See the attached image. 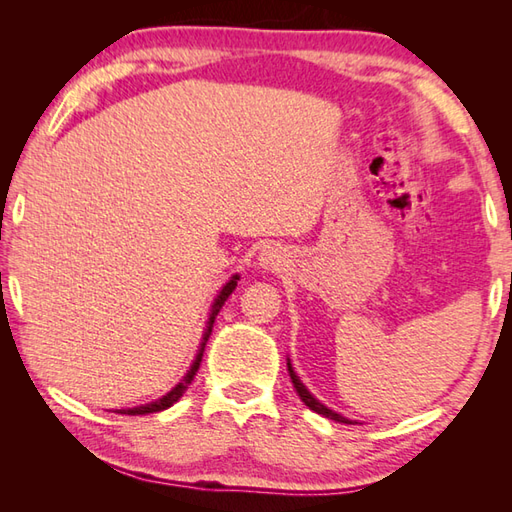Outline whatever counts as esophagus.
Segmentation results:
<instances>
[{
    "label": "esophagus",
    "instance_id": "esophagus-1",
    "mask_svg": "<svg viewBox=\"0 0 512 512\" xmlns=\"http://www.w3.org/2000/svg\"><path fill=\"white\" fill-rule=\"evenodd\" d=\"M259 266H262L264 270H279L281 268V255L277 253V250H264L262 255H259Z\"/></svg>",
    "mask_w": 512,
    "mask_h": 512
}]
</instances>
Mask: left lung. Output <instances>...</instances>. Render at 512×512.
Here are the masks:
<instances>
[{
  "mask_svg": "<svg viewBox=\"0 0 512 512\" xmlns=\"http://www.w3.org/2000/svg\"><path fill=\"white\" fill-rule=\"evenodd\" d=\"M288 374H290V378H292V385H295V389H297V394H299V398L306 402V407H310L312 411H317V413H321V416H325V418H330V420H334V422H345V424H356V420H350V418H345V416H341V413H336L334 409H330V407H325L321 400H317L314 398L312 394H310V389L301 383V378L297 376V372H295V367H292V363H290V358H288Z\"/></svg>",
  "mask_w": 512,
  "mask_h": 512,
  "instance_id": "left-lung-1",
  "label": "left lung"
}]
</instances>
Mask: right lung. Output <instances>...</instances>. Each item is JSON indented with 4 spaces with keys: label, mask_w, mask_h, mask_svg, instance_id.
Wrapping results in <instances>:
<instances>
[{
    "label": "right lung",
    "mask_w": 512,
    "mask_h": 512,
    "mask_svg": "<svg viewBox=\"0 0 512 512\" xmlns=\"http://www.w3.org/2000/svg\"><path fill=\"white\" fill-rule=\"evenodd\" d=\"M237 281H239V275H233V277L228 279L226 284L222 286V290L217 292V297L213 299V306H211V312H209V319H206V328H204V334H202V341H200V347H198V354H195L191 367L187 369V374L182 376L180 383H178L176 387H173L171 391H167L165 396L158 398V400H154V402H147V405H138V407H129V409H116V413H125V416H147V413H156V411H162V409H169V407L173 405V402H178V400L182 398L184 391L189 389L191 380L195 378V374H198L200 363H202V356H204V347H206V341H209V336H211V332H213V323H215L217 312L222 310L224 301H226L228 297H231V292L235 290Z\"/></svg>",
    "instance_id": "add662e5"
}]
</instances>
